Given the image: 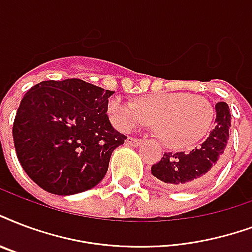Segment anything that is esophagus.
I'll return each mask as SVG.
<instances>
[{
  "label": "esophagus",
  "instance_id": "34e87169",
  "mask_svg": "<svg viewBox=\"0 0 252 252\" xmlns=\"http://www.w3.org/2000/svg\"><path fill=\"white\" fill-rule=\"evenodd\" d=\"M141 143H143V140L136 139V137H128V139L126 140V145H130V147H139Z\"/></svg>",
  "mask_w": 252,
  "mask_h": 252
}]
</instances>
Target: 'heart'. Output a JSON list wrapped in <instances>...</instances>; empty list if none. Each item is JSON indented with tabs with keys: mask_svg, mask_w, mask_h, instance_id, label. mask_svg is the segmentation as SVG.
<instances>
[{
	"mask_svg": "<svg viewBox=\"0 0 252 252\" xmlns=\"http://www.w3.org/2000/svg\"><path fill=\"white\" fill-rule=\"evenodd\" d=\"M108 113L124 132L155 123L160 139L176 149L199 143L214 120V107L206 97L182 91L152 94L141 97L137 104L113 96L108 101Z\"/></svg>",
	"mask_w": 252,
	"mask_h": 252,
	"instance_id": "obj_1",
	"label": "heart"
}]
</instances>
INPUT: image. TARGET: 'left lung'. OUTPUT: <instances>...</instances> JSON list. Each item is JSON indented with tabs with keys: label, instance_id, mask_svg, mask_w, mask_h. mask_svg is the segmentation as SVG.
<instances>
[{
	"label": "left lung",
	"instance_id": "8db88e82",
	"mask_svg": "<svg viewBox=\"0 0 252 252\" xmlns=\"http://www.w3.org/2000/svg\"><path fill=\"white\" fill-rule=\"evenodd\" d=\"M216 126L199 147L190 152L165 153L152 166V174L169 188L177 190L191 189L210 180L223 162L231 115L224 101L216 104Z\"/></svg>",
	"mask_w": 252,
	"mask_h": 252
}]
</instances>
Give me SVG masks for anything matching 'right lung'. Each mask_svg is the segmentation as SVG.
<instances>
[{"label": "right lung", "mask_w": 252, "mask_h": 252, "mask_svg": "<svg viewBox=\"0 0 252 252\" xmlns=\"http://www.w3.org/2000/svg\"><path fill=\"white\" fill-rule=\"evenodd\" d=\"M109 91L82 79L45 80L21 100L13 139L19 162L42 189L58 195L96 186L126 136L111 126Z\"/></svg>", "instance_id": "1"}]
</instances>
